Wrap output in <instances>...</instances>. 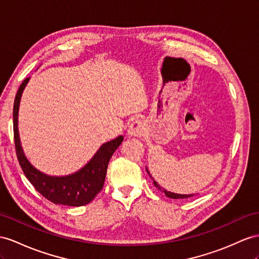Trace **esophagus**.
Masks as SVG:
<instances>
[{
  "instance_id": "34e87169",
  "label": "esophagus",
  "mask_w": 259,
  "mask_h": 259,
  "mask_svg": "<svg viewBox=\"0 0 259 259\" xmlns=\"http://www.w3.org/2000/svg\"><path fill=\"white\" fill-rule=\"evenodd\" d=\"M145 132V123L140 120V119H136V120L132 121L128 128V135L131 137H138V136H143Z\"/></svg>"
}]
</instances>
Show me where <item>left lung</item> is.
Returning <instances> with one entry per match:
<instances>
[{
    "instance_id": "left-lung-1",
    "label": "left lung",
    "mask_w": 259,
    "mask_h": 259,
    "mask_svg": "<svg viewBox=\"0 0 259 259\" xmlns=\"http://www.w3.org/2000/svg\"><path fill=\"white\" fill-rule=\"evenodd\" d=\"M147 171H148V174L150 175V173H149V170H148V168H147ZM150 177L152 178V176L150 175ZM152 180H153V178H152ZM153 184H154V186L158 189V190H161L162 193H164L165 194V196L166 197H168V198H171V199H185V198H189V197H193L194 195L191 194V195H181V194H175V193H170V191H167L166 189H164V188H162L160 185H158L154 180H153Z\"/></svg>"
}]
</instances>
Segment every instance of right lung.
<instances>
[{
    "label": "right lung",
    "mask_w": 259,
    "mask_h": 259,
    "mask_svg": "<svg viewBox=\"0 0 259 259\" xmlns=\"http://www.w3.org/2000/svg\"><path fill=\"white\" fill-rule=\"evenodd\" d=\"M29 78H25L19 86L13 108V125L16 155L25 176L32 186L46 199L56 204L81 207L88 204L103 189L108 163L111 155L121 144L123 137L119 136L114 140L104 143L90 162L76 173L66 176H49L35 168L25 156L18 135V108L19 102L26 84Z\"/></svg>",
    "instance_id": "obj_1"
}]
</instances>
